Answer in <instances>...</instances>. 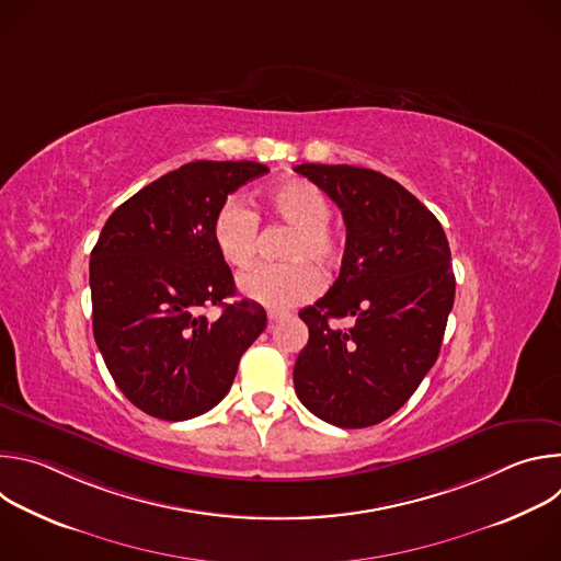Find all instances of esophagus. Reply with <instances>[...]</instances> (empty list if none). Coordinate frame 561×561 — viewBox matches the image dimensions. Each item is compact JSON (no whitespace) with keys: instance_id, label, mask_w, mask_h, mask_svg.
<instances>
[{"instance_id":"1","label":"esophagus","mask_w":561,"mask_h":561,"mask_svg":"<svg viewBox=\"0 0 561 561\" xmlns=\"http://www.w3.org/2000/svg\"><path fill=\"white\" fill-rule=\"evenodd\" d=\"M288 312L286 310H268V322L275 324V322H282V319H286Z\"/></svg>"}]
</instances>
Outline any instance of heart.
Segmentation results:
<instances>
[{"label": "heart", "mask_w": 561, "mask_h": 561, "mask_svg": "<svg viewBox=\"0 0 561 561\" xmlns=\"http://www.w3.org/2000/svg\"><path fill=\"white\" fill-rule=\"evenodd\" d=\"M262 215L290 226L282 257L288 262L257 266L239 279V290L266 308L282 310L312 299L322 277L310 264L331 271L344 255V234L331 221V202L322 188L301 178H288L262 193ZM219 257L234 271H244L257 255V215L242 202L226 199L210 224Z\"/></svg>", "instance_id": "1"}]
</instances>
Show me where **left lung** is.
I'll list each match as a JSON object with an SVG mask.
<instances>
[{"instance_id":"obj_1","label":"left lung","mask_w":561,"mask_h":561,"mask_svg":"<svg viewBox=\"0 0 561 561\" xmlns=\"http://www.w3.org/2000/svg\"><path fill=\"white\" fill-rule=\"evenodd\" d=\"M295 171L342 210L346 249L331 290L299 312L308 344L293 381L299 402L340 428H366L402 409L433 368L455 275L437 217L402 184L348 164ZM353 316V330L331 318Z\"/></svg>"}]
</instances>
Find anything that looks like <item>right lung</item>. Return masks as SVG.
<instances>
[{
  "instance_id": "add662e5",
  "label": "right lung",
  "mask_w": 561,
  "mask_h": 561,
  "mask_svg": "<svg viewBox=\"0 0 561 561\" xmlns=\"http://www.w3.org/2000/svg\"><path fill=\"white\" fill-rule=\"evenodd\" d=\"M257 162H191L144 186L91 253L93 333L119 390L150 417L184 422L217 407L266 310L234 297L210 224L230 193L266 175ZM221 305L215 323L198 310Z\"/></svg>"
}]
</instances>
